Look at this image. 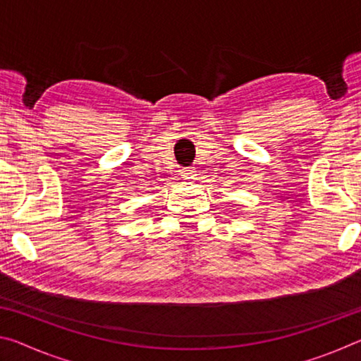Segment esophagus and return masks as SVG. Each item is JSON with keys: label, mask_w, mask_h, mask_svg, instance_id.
<instances>
[{"label": "esophagus", "mask_w": 361, "mask_h": 361, "mask_svg": "<svg viewBox=\"0 0 361 361\" xmlns=\"http://www.w3.org/2000/svg\"><path fill=\"white\" fill-rule=\"evenodd\" d=\"M180 173H181L183 178H194L195 170L192 167H183Z\"/></svg>", "instance_id": "34e87169"}]
</instances>
